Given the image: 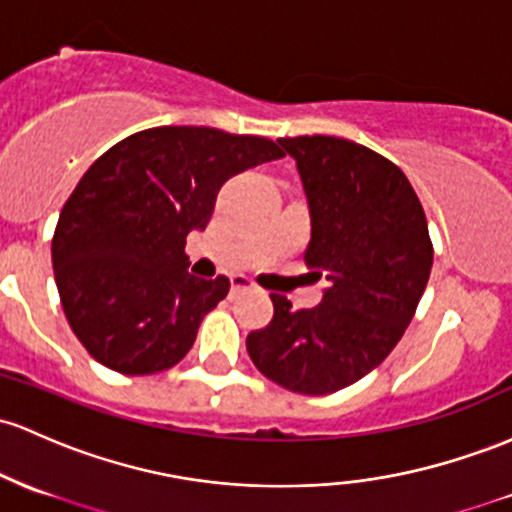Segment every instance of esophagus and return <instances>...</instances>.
I'll use <instances>...</instances> for the list:
<instances>
[{"mask_svg":"<svg viewBox=\"0 0 512 512\" xmlns=\"http://www.w3.org/2000/svg\"><path fill=\"white\" fill-rule=\"evenodd\" d=\"M252 279L243 277V274H235V277H230V289H233V294H238V291H247L252 289Z\"/></svg>","mask_w":512,"mask_h":512,"instance_id":"obj_1","label":"esophagus"}]
</instances>
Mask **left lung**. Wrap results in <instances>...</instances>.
I'll return each instance as SVG.
<instances>
[{
	"label": "left lung",
	"instance_id": "left-lung-1",
	"mask_svg": "<svg viewBox=\"0 0 512 512\" xmlns=\"http://www.w3.org/2000/svg\"><path fill=\"white\" fill-rule=\"evenodd\" d=\"M277 143L311 213L303 260L328 289L303 311L272 294L274 318L247 335V352L274 384L325 396L379 367L406 333L430 279L428 221L406 174L374 150L335 136Z\"/></svg>",
	"mask_w": 512,
	"mask_h": 512
}]
</instances>
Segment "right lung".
<instances>
[{
    "label": "right lung",
    "instance_id": "obj_1",
    "mask_svg": "<svg viewBox=\"0 0 512 512\" xmlns=\"http://www.w3.org/2000/svg\"><path fill=\"white\" fill-rule=\"evenodd\" d=\"M279 157L277 143L260 136L160 126L123 138L84 172L60 211L53 269L67 323L89 355L140 376L192 350L230 282L187 272V235L209 226L230 177Z\"/></svg>",
    "mask_w": 512,
    "mask_h": 512
}]
</instances>
